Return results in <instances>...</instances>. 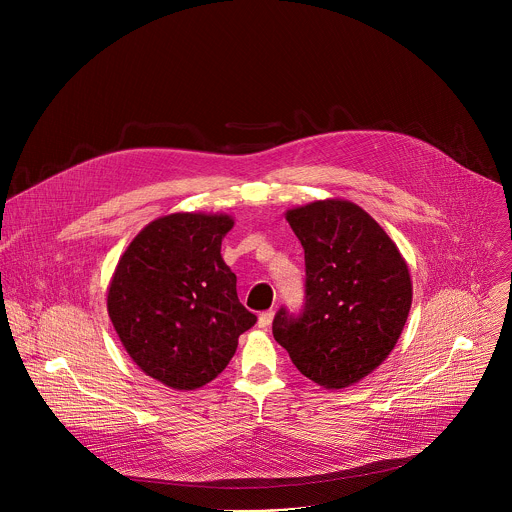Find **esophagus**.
<instances>
[{"instance_id":"34e87169","label":"esophagus","mask_w":512,"mask_h":512,"mask_svg":"<svg viewBox=\"0 0 512 512\" xmlns=\"http://www.w3.org/2000/svg\"><path fill=\"white\" fill-rule=\"evenodd\" d=\"M271 320H273V310H265V312L259 314L257 324H259V328H269V326H271Z\"/></svg>"}]
</instances>
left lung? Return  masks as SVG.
Listing matches in <instances>:
<instances>
[{
	"mask_svg": "<svg viewBox=\"0 0 512 512\" xmlns=\"http://www.w3.org/2000/svg\"><path fill=\"white\" fill-rule=\"evenodd\" d=\"M304 247V306L273 318V338L324 389L373 373L395 348L411 308V277L397 245L348 200L287 210Z\"/></svg>",
	"mask_w": 512,
	"mask_h": 512,
	"instance_id": "8db88e82",
	"label": "left lung"
}]
</instances>
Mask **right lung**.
Segmentation results:
<instances>
[{"label": "right lung", "instance_id": "add662e5", "mask_svg": "<svg viewBox=\"0 0 512 512\" xmlns=\"http://www.w3.org/2000/svg\"><path fill=\"white\" fill-rule=\"evenodd\" d=\"M227 214L176 212L145 227L113 273L109 318L137 367L192 391L221 375L257 316L237 296L221 257Z\"/></svg>", "mask_w": 512, "mask_h": 512}]
</instances>
